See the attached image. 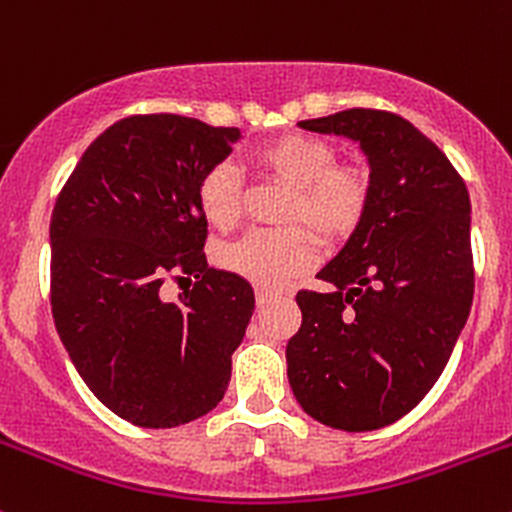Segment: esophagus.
<instances>
[{"label": "esophagus", "instance_id": "34e87169", "mask_svg": "<svg viewBox=\"0 0 512 512\" xmlns=\"http://www.w3.org/2000/svg\"><path fill=\"white\" fill-rule=\"evenodd\" d=\"M272 297H275V294L270 292V289H255V302H257V307H265L267 302H272Z\"/></svg>", "mask_w": 512, "mask_h": 512}]
</instances>
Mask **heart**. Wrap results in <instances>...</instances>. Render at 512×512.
<instances>
[{"instance_id":"obj_1","label":"heart","mask_w":512,"mask_h":512,"mask_svg":"<svg viewBox=\"0 0 512 512\" xmlns=\"http://www.w3.org/2000/svg\"><path fill=\"white\" fill-rule=\"evenodd\" d=\"M252 163L289 185L280 218L309 225L324 242L349 240L369 215L374 198L371 173L354 163H334V148L322 138L285 133L257 148ZM198 205L203 218L218 230H232L240 223L242 190L232 165H213L200 178ZM304 225L247 232L220 247V267L252 285H282L314 262V237Z\"/></svg>"}]
</instances>
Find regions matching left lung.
Wrapping results in <instances>:
<instances>
[{
  "mask_svg": "<svg viewBox=\"0 0 512 512\" xmlns=\"http://www.w3.org/2000/svg\"><path fill=\"white\" fill-rule=\"evenodd\" d=\"M299 126L359 141L374 198L317 275L334 292H297L289 386L324 426L376 431L421 404L471 312V198L446 153L396 113L349 108Z\"/></svg>",
  "mask_w": 512,
  "mask_h": 512,
  "instance_id": "obj_1",
  "label": "left lung"
}]
</instances>
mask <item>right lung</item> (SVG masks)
<instances>
[{
    "instance_id": "1",
    "label": "right lung",
    "mask_w": 512,
    "mask_h": 512,
    "mask_svg": "<svg viewBox=\"0 0 512 512\" xmlns=\"http://www.w3.org/2000/svg\"><path fill=\"white\" fill-rule=\"evenodd\" d=\"M240 128L175 113L113 123L76 163L51 213V314L96 399L133 426L205 416L230 384L255 294L208 267L198 183ZM168 279H193L175 303Z\"/></svg>"
}]
</instances>
